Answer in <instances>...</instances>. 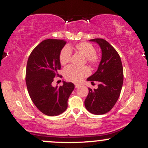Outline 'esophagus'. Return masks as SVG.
I'll use <instances>...</instances> for the list:
<instances>
[{
  "label": "esophagus",
  "mask_w": 148,
  "mask_h": 148,
  "mask_svg": "<svg viewBox=\"0 0 148 148\" xmlns=\"http://www.w3.org/2000/svg\"><path fill=\"white\" fill-rule=\"evenodd\" d=\"M81 86V85H79V84H75V88H78L79 87H80Z\"/></svg>",
  "instance_id": "obj_1"
}]
</instances>
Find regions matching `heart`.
<instances>
[{
	"instance_id": "heart-1",
	"label": "heart",
	"mask_w": 148,
	"mask_h": 148,
	"mask_svg": "<svg viewBox=\"0 0 148 148\" xmlns=\"http://www.w3.org/2000/svg\"><path fill=\"white\" fill-rule=\"evenodd\" d=\"M75 49L82 55L86 56V61L90 65L94 66L99 62V57L96 54V49L94 46L88 42H80L75 45ZM71 48L65 46L60 51L59 61L61 65H65L70 61L71 56ZM90 73L88 66L75 67L69 66L64 70V76L66 80L73 82H79L84 77Z\"/></svg>"
}]
</instances>
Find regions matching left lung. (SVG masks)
<instances>
[{
    "instance_id": "obj_1",
    "label": "left lung",
    "mask_w": 148,
    "mask_h": 148,
    "mask_svg": "<svg viewBox=\"0 0 148 148\" xmlns=\"http://www.w3.org/2000/svg\"><path fill=\"white\" fill-rule=\"evenodd\" d=\"M100 47L102 58L98 68L87 81L98 82L97 89L89 88L84 104L89 112L104 114L113 108L120 96L123 84V69L121 57L108 42L101 38L90 40Z\"/></svg>"
}]
</instances>
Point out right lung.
<instances>
[{"instance_id": "1", "label": "right lung", "mask_w": 148, "mask_h": 148, "mask_svg": "<svg viewBox=\"0 0 148 148\" xmlns=\"http://www.w3.org/2000/svg\"><path fill=\"white\" fill-rule=\"evenodd\" d=\"M66 42L48 39L38 44L30 54L26 66L25 82L32 102L48 116H57L67 108V101L75 88L71 82L63 81L62 86L52 87L60 69L59 55Z\"/></svg>"}]
</instances>
